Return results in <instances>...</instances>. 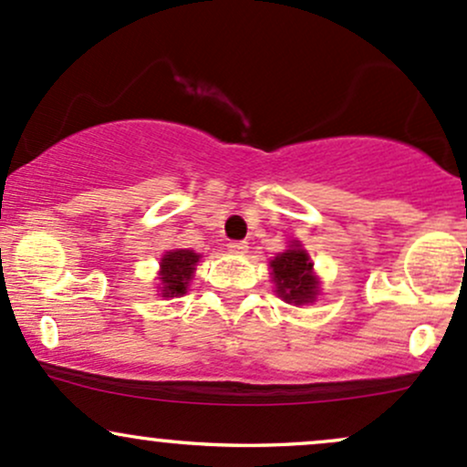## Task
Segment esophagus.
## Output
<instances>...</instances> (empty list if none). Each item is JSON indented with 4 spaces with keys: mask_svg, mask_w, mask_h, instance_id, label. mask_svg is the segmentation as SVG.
Returning a JSON list of instances; mask_svg holds the SVG:
<instances>
[{
    "mask_svg": "<svg viewBox=\"0 0 467 467\" xmlns=\"http://www.w3.org/2000/svg\"><path fill=\"white\" fill-rule=\"evenodd\" d=\"M228 250L234 254H246L248 253V244L246 242H230Z\"/></svg>",
    "mask_w": 467,
    "mask_h": 467,
    "instance_id": "34e87169",
    "label": "esophagus"
}]
</instances>
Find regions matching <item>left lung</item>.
Returning <instances> with one entry per match:
<instances>
[{
  "instance_id": "obj_1",
  "label": "left lung",
  "mask_w": 467,
  "mask_h": 467,
  "mask_svg": "<svg viewBox=\"0 0 467 467\" xmlns=\"http://www.w3.org/2000/svg\"><path fill=\"white\" fill-rule=\"evenodd\" d=\"M271 275L277 296L288 304H313L320 296V282L313 273V262L302 244H291V248L271 259Z\"/></svg>"
}]
</instances>
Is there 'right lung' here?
Masks as SVG:
<instances>
[{
    "instance_id": "right-lung-1",
    "label": "right lung",
    "mask_w": 467,
    "mask_h": 467,
    "mask_svg": "<svg viewBox=\"0 0 467 467\" xmlns=\"http://www.w3.org/2000/svg\"><path fill=\"white\" fill-rule=\"evenodd\" d=\"M201 254H196L194 250L188 248H176L163 254L161 259V296L163 297H179L183 293H188L190 279L196 271V264H199Z\"/></svg>"
}]
</instances>
